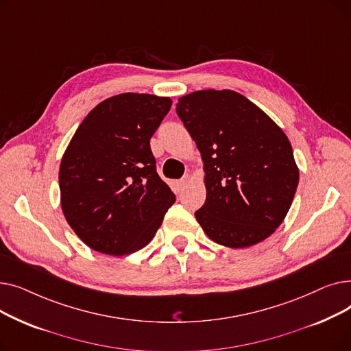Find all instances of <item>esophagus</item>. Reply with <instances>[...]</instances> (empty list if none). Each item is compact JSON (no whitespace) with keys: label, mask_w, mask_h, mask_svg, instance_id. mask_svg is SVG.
I'll use <instances>...</instances> for the list:
<instances>
[{"label":"esophagus","mask_w":351,"mask_h":351,"mask_svg":"<svg viewBox=\"0 0 351 351\" xmlns=\"http://www.w3.org/2000/svg\"><path fill=\"white\" fill-rule=\"evenodd\" d=\"M189 183H191V176H189V175H186V176H183L180 180H178L176 186H178V189H179V191H185V189L188 188Z\"/></svg>","instance_id":"34e87169"}]
</instances>
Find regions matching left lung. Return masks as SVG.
Segmentation results:
<instances>
[{"instance_id": "8db88e82", "label": "left lung", "mask_w": 351, "mask_h": 351, "mask_svg": "<svg viewBox=\"0 0 351 351\" xmlns=\"http://www.w3.org/2000/svg\"><path fill=\"white\" fill-rule=\"evenodd\" d=\"M176 114L204 162L205 205L195 212L213 242L232 249L263 242L285 220L299 168L283 129L230 89L196 90Z\"/></svg>"}]
</instances>
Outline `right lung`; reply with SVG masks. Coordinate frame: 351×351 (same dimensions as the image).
Returning <instances> with one entry per match:
<instances>
[{"mask_svg":"<svg viewBox=\"0 0 351 351\" xmlns=\"http://www.w3.org/2000/svg\"><path fill=\"white\" fill-rule=\"evenodd\" d=\"M172 99L126 92L81 122L60 165L61 209L92 250L126 256L149 243L175 193L158 176L149 141Z\"/></svg>","mask_w":351,"mask_h":351,"instance_id":"1","label":"right lung"}]
</instances>
